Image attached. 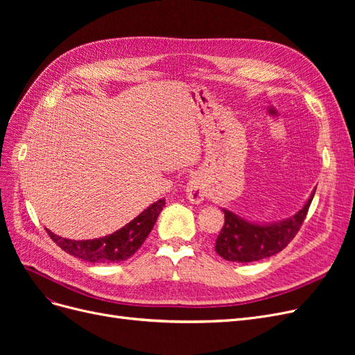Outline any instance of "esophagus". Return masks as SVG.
<instances>
[{"label": "esophagus", "instance_id": "esophagus-1", "mask_svg": "<svg viewBox=\"0 0 355 355\" xmlns=\"http://www.w3.org/2000/svg\"><path fill=\"white\" fill-rule=\"evenodd\" d=\"M187 196L192 202H200L206 197V185L198 176H192L187 185Z\"/></svg>", "mask_w": 355, "mask_h": 355}]
</instances>
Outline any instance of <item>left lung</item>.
<instances>
[{"label":"left lung","mask_w":355,"mask_h":355,"mask_svg":"<svg viewBox=\"0 0 355 355\" xmlns=\"http://www.w3.org/2000/svg\"><path fill=\"white\" fill-rule=\"evenodd\" d=\"M315 191L302 210L293 218L274 225L250 223L232 211L223 210L225 223L216 239L214 250L231 262H256L282 252L302 227Z\"/></svg>","instance_id":"obj_1"}]
</instances>
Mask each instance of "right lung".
I'll return each mask as SVG.
<instances>
[{
    "mask_svg": "<svg viewBox=\"0 0 355 355\" xmlns=\"http://www.w3.org/2000/svg\"><path fill=\"white\" fill-rule=\"evenodd\" d=\"M164 204V200H158L139 214L136 219L128 222L125 227L102 239L77 241L62 239L49 230L47 234L62 250L75 257H80L83 261L93 263H114L125 261L144 244L149 232L154 228Z\"/></svg>",
    "mask_w": 355,
    "mask_h": 355,
    "instance_id": "obj_1",
    "label": "right lung"
}]
</instances>
